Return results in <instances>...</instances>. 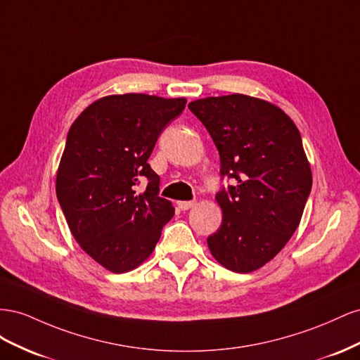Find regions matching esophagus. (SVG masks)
<instances>
[{"instance_id": "1", "label": "esophagus", "mask_w": 360, "mask_h": 360, "mask_svg": "<svg viewBox=\"0 0 360 360\" xmlns=\"http://www.w3.org/2000/svg\"><path fill=\"white\" fill-rule=\"evenodd\" d=\"M176 205H178V208L181 211H187V210L193 208L194 205H196V202H193V200H179Z\"/></svg>"}]
</instances>
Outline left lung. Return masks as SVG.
Masks as SVG:
<instances>
[{"label": "left lung", "mask_w": 360, "mask_h": 360, "mask_svg": "<svg viewBox=\"0 0 360 360\" xmlns=\"http://www.w3.org/2000/svg\"><path fill=\"white\" fill-rule=\"evenodd\" d=\"M188 108L219 149L221 181H232L215 194L223 220L208 248L228 270H258L299 228L312 188L300 132L279 107L240 94Z\"/></svg>", "instance_id": "obj_1"}]
</instances>
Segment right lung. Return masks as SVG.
<instances>
[{"label":"right lung","mask_w":360,"mask_h":360,"mask_svg":"<svg viewBox=\"0 0 360 360\" xmlns=\"http://www.w3.org/2000/svg\"><path fill=\"white\" fill-rule=\"evenodd\" d=\"M186 104L184 98L111 95L89 105L68 132L57 199L81 249L112 273L145 261L173 217L148 160ZM140 181L148 184L143 193H136Z\"/></svg>","instance_id":"1"}]
</instances>
